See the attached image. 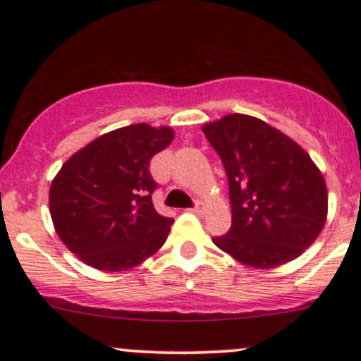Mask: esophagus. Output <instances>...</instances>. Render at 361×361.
Instances as JSON below:
<instances>
[{
	"label": "esophagus",
	"mask_w": 361,
	"mask_h": 361,
	"mask_svg": "<svg viewBox=\"0 0 361 361\" xmlns=\"http://www.w3.org/2000/svg\"><path fill=\"white\" fill-rule=\"evenodd\" d=\"M190 212H193V214H197V215H202V214H204V204H200V202H198V204L195 205L193 209H190Z\"/></svg>",
	"instance_id": "esophagus-1"
}]
</instances>
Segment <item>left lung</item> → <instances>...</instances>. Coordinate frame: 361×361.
I'll return each mask as SVG.
<instances>
[{
  "mask_svg": "<svg viewBox=\"0 0 361 361\" xmlns=\"http://www.w3.org/2000/svg\"><path fill=\"white\" fill-rule=\"evenodd\" d=\"M229 180L233 226L212 238L219 250L251 268L299 258L327 217L322 173L295 140L251 115L231 114L202 127Z\"/></svg>",
  "mask_w": 361,
  "mask_h": 361,
  "instance_id": "1",
  "label": "left lung"
}]
</instances>
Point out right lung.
<instances>
[{
    "mask_svg": "<svg viewBox=\"0 0 361 361\" xmlns=\"http://www.w3.org/2000/svg\"><path fill=\"white\" fill-rule=\"evenodd\" d=\"M173 139L171 127L134 123L91 140L62 164L49 210L61 241L82 263L126 271L166 243L173 219L152 205L149 161Z\"/></svg>",
    "mask_w": 361,
    "mask_h": 361,
    "instance_id": "add662e5",
    "label": "right lung"
}]
</instances>
